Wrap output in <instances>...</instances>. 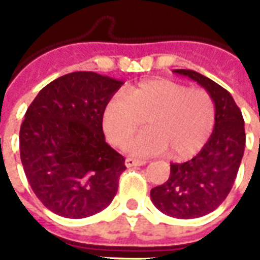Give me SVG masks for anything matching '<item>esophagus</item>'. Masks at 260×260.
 I'll return each instance as SVG.
<instances>
[{
    "instance_id": "34e87169",
    "label": "esophagus",
    "mask_w": 260,
    "mask_h": 260,
    "mask_svg": "<svg viewBox=\"0 0 260 260\" xmlns=\"http://www.w3.org/2000/svg\"><path fill=\"white\" fill-rule=\"evenodd\" d=\"M146 163H147L146 160H142V159H134V158H126L125 159V166L126 167L144 166Z\"/></svg>"
}]
</instances>
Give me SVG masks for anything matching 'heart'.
<instances>
[{
	"label": "heart",
	"instance_id": "heart-1",
	"mask_svg": "<svg viewBox=\"0 0 260 260\" xmlns=\"http://www.w3.org/2000/svg\"><path fill=\"white\" fill-rule=\"evenodd\" d=\"M148 129L129 143L132 154L160 155L183 160L205 146L216 122V108L209 94L189 89L170 79H147L114 94L106 102L102 124L114 146L124 147L143 125Z\"/></svg>",
	"mask_w": 260,
	"mask_h": 260
}]
</instances>
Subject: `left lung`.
I'll return each instance as SVG.
<instances>
[{"label":"left lung","mask_w":260,"mask_h":260,"mask_svg":"<svg viewBox=\"0 0 260 260\" xmlns=\"http://www.w3.org/2000/svg\"><path fill=\"white\" fill-rule=\"evenodd\" d=\"M208 91L216 108L209 140L193 159L171 163L170 177L151 190V201L162 213L197 218L213 212L230 194L242 162L246 132L242 112L230 91L193 70H173Z\"/></svg>","instance_id":"left-lung-1"}]
</instances>
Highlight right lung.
Here are the masks:
<instances>
[{"instance_id":"1","label":"right lung","mask_w":260,"mask_h":260,"mask_svg":"<svg viewBox=\"0 0 260 260\" xmlns=\"http://www.w3.org/2000/svg\"><path fill=\"white\" fill-rule=\"evenodd\" d=\"M122 81L93 71L55 79L36 95L20 128V156L36 197L67 218L101 212L117 193L125 159L105 142L102 113Z\"/></svg>"}]
</instances>
